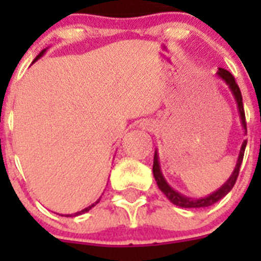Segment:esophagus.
Returning a JSON list of instances; mask_svg holds the SVG:
<instances>
[{
  "mask_svg": "<svg viewBox=\"0 0 261 261\" xmlns=\"http://www.w3.org/2000/svg\"><path fill=\"white\" fill-rule=\"evenodd\" d=\"M144 126L147 129V130H153V129L155 128V125H154L153 121H145Z\"/></svg>",
  "mask_w": 261,
  "mask_h": 261,
  "instance_id": "obj_1",
  "label": "esophagus"
}]
</instances>
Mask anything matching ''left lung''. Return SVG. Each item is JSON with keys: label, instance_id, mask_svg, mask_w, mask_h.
I'll return each mask as SVG.
<instances>
[{"label": "left lung", "instance_id": "8db88e82", "mask_svg": "<svg viewBox=\"0 0 261 261\" xmlns=\"http://www.w3.org/2000/svg\"><path fill=\"white\" fill-rule=\"evenodd\" d=\"M217 75L221 78V80L225 82L227 86H229L230 91H231L232 96H234L235 102H237V107H238L239 117H241V124L244 129V135H247V125H246V116H244V108H243V99H242L241 90L239 86L235 82V78L232 77V74L230 71H227L226 69L220 68L217 71ZM246 145H247V140H244L243 144L241 146V151H239L238 161H237V165H235L234 171L230 175V177L226 180V183L222 184V187H220L218 190L214 191L211 195L201 197V199H193V197H188V196H184L181 193H179L177 191H175L170 184L166 181L165 176L162 174V170H161V165H159V156L158 151L155 150L154 153V162H153V174L155 177V181L158 184L159 190L165 193V196L167 197L172 204H175L176 206H180V208H206V206H211V205L216 204L217 201H220L222 197H225L230 191L232 190L235 181H237V177L239 175V168H241L242 161H243L244 155V149H246Z\"/></svg>", "mask_w": 261, "mask_h": 261}]
</instances>
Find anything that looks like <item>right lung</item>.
<instances>
[{"instance_id": "1", "label": "right lung", "mask_w": 261, "mask_h": 261, "mask_svg": "<svg viewBox=\"0 0 261 261\" xmlns=\"http://www.w3.org/2000/svg\"><path fill=\"white\" fill-rule=\"evenodd\" d=\"M45 50H47V49H43V50H41V52L39 53L38 56H36V59L34 60V62H35L36 60H39V59H40V57L43 56V55H44V53H45ZM99 200H100V199H99ZM99 200H96V201L94 202V204H91V205H90V206H87V208L82 209V211H81V212H77V213H74V214H68V217H75V216H80V214H84V213H86V212H89L90 209H91V208H93V206H95V205L98 204V202H99Z\"/></svg>"}]
</instances>
